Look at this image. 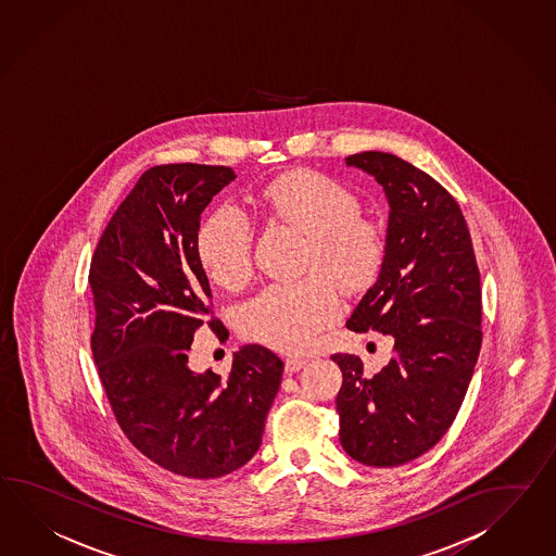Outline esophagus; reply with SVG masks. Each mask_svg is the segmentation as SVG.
Listing matches in <instances>:
<instances>
[{
	"label": "esophagus",
	"mask_w": 556,
	"mask_h": 556,
	"mask_svg": "<svg viewBox=\"0 0 556 556\" xmlns=\"http://www.w3.org/2000/svg\"><path fill=\"white\" fill-rule=\"evenodd\" d=\"M307 357H301V355H289L287 359H285V371L287 374H295V371H299L301 367L307 366Z\"/></svg>",
	"instance_id": "obj_1"
}]
</instances>
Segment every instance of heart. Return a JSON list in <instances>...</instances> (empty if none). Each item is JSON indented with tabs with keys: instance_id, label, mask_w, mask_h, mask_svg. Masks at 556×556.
Wrapping results in <instances>:
<instances>
[{
	"instance_id": "obj_1",
	"label": "heart",
	"mask_w": 556,
	"mask_h": 556,
	"mask_svg": "<svg viewBox=\"0 0 556 556\" xmlns=\"http://www.w3.org/2000/svg\"><path fill=\"white\" fill-rule=\"evenodd\" d=\"M265 217L307 235L305 269L295 283L271 285L249 299L239 313L243 336L279 352H301L341 309L339 283L364 291L378 279L386 258V235L359 215L353 190L315 170H291L258 190ZM197 253L213 283L237 289L251 273V229L237 208L223 206L204 218ZM326 268L337 278L321 273Z\"/></svg>"
}]
</instances>
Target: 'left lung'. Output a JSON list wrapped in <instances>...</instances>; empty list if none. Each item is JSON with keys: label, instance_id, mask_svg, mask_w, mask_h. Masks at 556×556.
Returning <instances> with one entry per match:
<instances>
[{"label": "left lung", "instance_id": "obj_1", "mask_svg": "<svg viewBox=\"0 0 556 556\" xmlns=\"http://www.w3.org/2000/svg\"><path fill=\"white\" fill-rule=\"evenodd\" d=\"M383 187L390 204L378 281L348 319L352 331L393 338L374 378L350 353L336 400L339 440L353 460L392 468L440 442L460 409L482 345L480 271L466 218L430 175L388 152L345 159Z\"/></svg>", "mask_w": 556, "mask_h": 556}]
</instances>
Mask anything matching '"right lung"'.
Here are the masks:
<instances>
[{
    "label": "right lung",
    "mask_w": 556,
    "mask_h": 556,
    "mask_svg": "<svg viewBox=\"0 0 556 556\" xmlns=\"http://www.w3.org/2000/svg\"><path fill=\"white\" fill-rule=\"evenodd\" d=\"M235 178L229 166L149 168L110 218L88 277L92 353L116 420L147 458L199 480L257 454L283 376V362L255 343L232 353L225 379L189 367L213 299L197 253L201 215Z\"/></svg>",
    "instance_id": "1"
}]
</instances>
